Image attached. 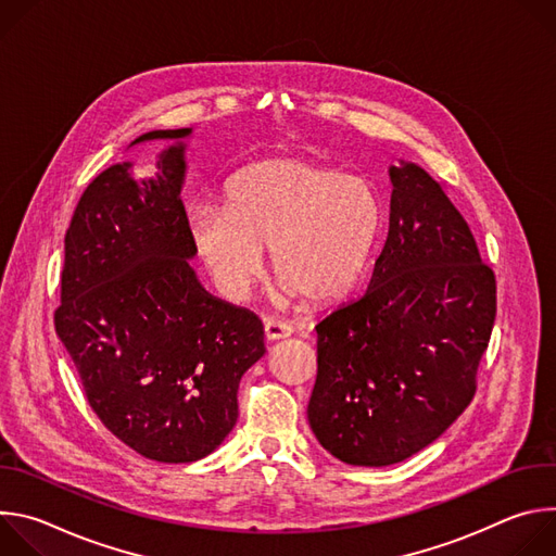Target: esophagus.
Here are the masks:
<instances>
[{"label":"esophagus","instance_id":"esophagus-1","mask_svg":"<svg viewBox=\"0 0 556 556\" xmlns=\"http://www.w3.org/2000/svg\"><path fill=\"white\" fill-rule=\"evenodd\" d=\"M294 330L290 324H283L279 319H266L264 321V337L266 341H279V339H286L290 337Z\"/></svg>","mask_w":556,"mask_h":556}]
</instances>
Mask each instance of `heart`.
<instances>
[{"label":"heart","mask_w":556,"mask_h":556,"mask_svg":"<svg viewBox=\"0 0 556 556\" xmlns=\"http://www.w3.org/2000/svg\"><path fill=\"white\" fill-rule=\"evenodd\" d=\"M382 226L374 187L299 157H273L237 172L226 204L191 208L193 247L215 286L244 299L273 253L283 296L309 305L343 299L361 279Z\"/></svg>","instance_id":"b5f03b06"}]
</instances>
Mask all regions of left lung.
Masks as SVG:
<instances>
[{
	"instance_id": "left-lung-1",
	"label": "left lung",
	"mask_w": 556,
	"mask_h": 556,
	"mask_svg": "<svg viewBox=\"0 0 556 556\" xmlns=\"http://www.w3.org/2000/svg\"><path fill=\"white\" fill-rule=\"evenodd\" d=\"M389 232L367 292L316 326L307 420L354 466L403 462L470 405L495 314V273L444 187L391 167Z\"/></svg>"
}]
</instances>
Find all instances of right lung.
Here are the masks:
<instances>
[{
    "label": "right lung",
    "mask_w": 556,
    "mask_h": 556,
    "mask_svg": "<svg viewBox=\"0 0 556 556\" xmlns=\"http://www.w3.org/2000/svg\"><path fill=\"white\" fill-rule=\"evenodd\" d=\"M191 129L155 178L136 182L129 163L97 176L65 232L54 328L101 422L136 453L169 464L213 453L237 422V389L264 348V326L244 307L208 294L180 189Z\"/></svg>",
    "instance_id": "right-lung-1"
}]
</instances>
